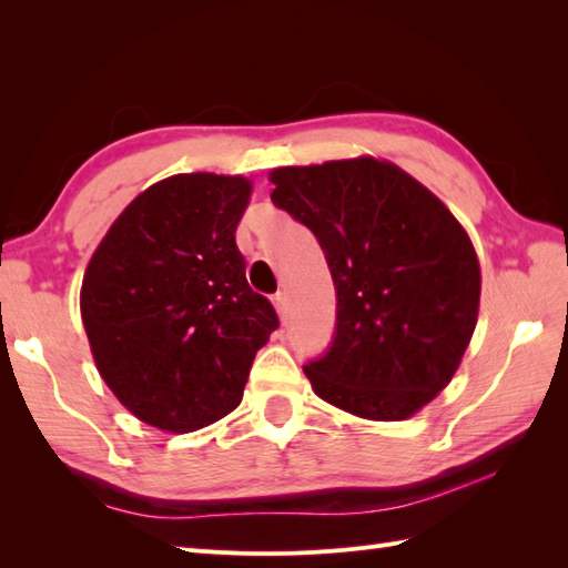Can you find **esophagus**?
<instances>
[{
  "label": "esophagus",
  "instance_id": "34e87169",
  "mask_svg": "<svg viewBox=\"0 0 568 568\" xmlns=\"http://www.w3.org/2000/svg\"><path fill=\"white\" fill-rule=\"evenodd\" d=\"M272 306H274L276 313H280V318L284 321L286 318V296L284 294H274L272 296Z\"/></svg>",
  "mask_w": 568,
  "mask_h": 568
}]
</instances>
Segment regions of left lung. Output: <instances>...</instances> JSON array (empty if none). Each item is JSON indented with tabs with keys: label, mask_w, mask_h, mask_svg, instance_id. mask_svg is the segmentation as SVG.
I'll use <instances>...</instances> for the list:
<instances>
[{
	"label": "left lung",
	"mask_w": 568,
	"mask_h": 568,
	"mask_svg": "<svg viewBox=\"0 0 568 568\" xmlns=\"http://www.w3.org/2000/svg\"><path fill=\"white\" fill-rule=\"evenodd\" d=\"M272 201L313 231L337 292L335 339L304 372L364 420H406L457 374L481 267L464 225L388 160L359 155L270 172Z\"/></svg>",
	"instance_id": "left-lung-1"
}]
</instances>
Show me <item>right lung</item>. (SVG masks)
I'll return each instance as SVG.
<instances>
[{
    "instance_id": "1",
    "label": "right lung",
    "mask_w": 568,
    "mask_h": 568,
    "mask_svg": "<svg viewBox=\"0 0 568 568\" xmlns=\"http://www.w3.org/2000/svg\"><path fill=\"white\" fill-rule=\"evenodd\" d=\"M250 194L243 174L160 180L121 211L84 270L97 369L158 430L194 433L241 406L252 359L280 325L235 245Z\"/></svg>"
}]
</instances>
